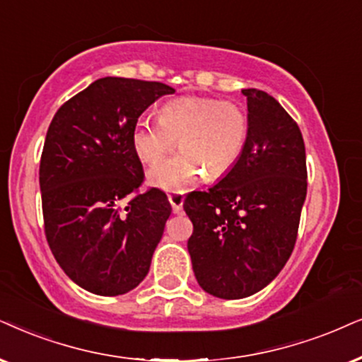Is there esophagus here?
I'll use <instances>...</instances> for the list:
<instances>
[{"instance_id": "obj_1", "label": "esophagus", "mask_w": 362, "mask_h": 362, "mask_svg": "<svg viewBox=\"0 0 362 362\" xmlns=\"http://www.w3.org/2000/svg\"><path fill=\"white\" fill-rule=\"evenodd\" d=\"M185 197L184 194H168V202H170L173 214H180L182 212V205H184Z\"/></svg>"}]
</instances>
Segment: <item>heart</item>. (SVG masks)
<instances>
[{
  "mask_svg": "<svg viewBox=\"0 0 362 362\" xmlns=\"http://www.w3.org/2000/svg\"><path fill=\"white\" fill-rule=\"evenodd\" d=\"M249 136V117L234 102L207 97H180L158 110V122H136L132 145L141 162L153 163L170 152L175 139L180 152L155 163L148 184L165 192H184L204 173L221 178L235 167Z\"/></svg>",
  "mask_w": 362,
  "mask_h": 362,
  "instance_id": "obj_1",
  "label": "heart"
}]
</instances>
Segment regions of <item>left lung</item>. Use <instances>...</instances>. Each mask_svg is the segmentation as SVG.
Returning a JSON list of instances; mask_svg holds the SVG:
<instances>
[{
  "label": "left lung",
  "mask_w": 362,
  "mask_h": 362,
  "mask_svg": "<svg viewBox=\"0 0 362 362\" xmlns=\"http://www.w3.org/2000/svg\"><path fill=\"white\" fill-rule=\"evenodd\" d=\"M249 136L239 162L207 192L187 195V249L199 286L221 299L262 291L289 260L308 194L303 134L276 98L242 90Z\"/></svg>",
  "instance_id": "1"
}]
</instances>
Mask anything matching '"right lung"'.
Wrapping results in <instances>:
<instances>
[{
  "mask_svg": "<svg viewBox=\"0 0 362 362\" xmlns=\"http://www.w3.org/2000/svg\"><path fill=\"white\" fill-rule=\"evenodd\" d=\"M170 93L158 81L105 76L49 123L40 162L45 234L66 276L97 296L127 294L144 281L170 217L162 190L136 194L144 168L132 145L139 117Z\"/></svg>",
  "mask_w": 362,
  "mask_h": 362,
  "instance_id": "obj_1",
  "label": "right lung"
}]
</instances>
